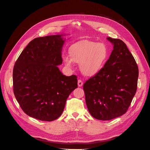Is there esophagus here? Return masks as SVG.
I'll return each instance as SVG.
<instances>
[{
  "label": "esophagus",
  "instance_id": "1",
  "mask_svg": "<svg viewBox=\"0 0 150 150\" xmlns=\"http://www.w3.org/2000/svg\"><path fill=\"white\" fill-rule=\"evenodd\" d=\"M83 85V82L81 80H78V86L79 87H81V86Z\"/></svg>",
  "mask_w": 150,
  "mask_h": 150
}]
</instances>
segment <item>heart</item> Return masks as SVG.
<instances>
[{
    "label": "heart",
    "instance_id": "1",
    "mask_svg": "<svg viewBox=\"0 0 150 150\" xmlns=\"http://www.w3.org/2000/svg\"><path fill=\"white\" fill-rule=\"evenodd\" d=\"M69 55L64 56L66 64L71 67L73 62L80 64L81 73L86 76H93L103 69L109 57L108 47L104 43L83 40L71 45Z\"/></svg>",
    "mask_w": 150,
    "mask_h": 150
}]
</instances>
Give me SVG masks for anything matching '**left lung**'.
I'll list each match as a JSON object with an SVG mask.
<instances>
[{"instance_id": "1", "label": "left lung", "mask_w": 150, "mask_h": 150, "mask_svg": "<svg viewBox=\"0 0 150 150\" xmlns=\"http://www.w3.org/2000/svg\"><path fill=\"white\" fill-rule=\"evenodd\" d=\"M113 50L106 64L83 85L86 103L91 115L109 120L126 113L137 87L139 69L125 43L107 38Z\"/></svg>"}]
</instances>
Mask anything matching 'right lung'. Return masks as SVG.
<instances>
[{"label": "right lung", "instance_id": "right-lung-1", "mask_svg": "<svg viewBox=\"0 0 150 150\" xmlns=\"http://www.w3.org/2000/svg\"><path fill=\"white\" fill-rule=\"evenodd\" d=\"M62 35L39 37L23 49L13 68V91L27 115L51 122L62 114L66 100L78 88L77 76L63 75Z\"/></svg>", "mask_w": 150, "mask_h": 150}]
</instances>
